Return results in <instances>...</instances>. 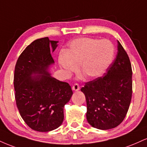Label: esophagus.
Returning a JSON list of instances; mask_svg holds the SVG:
<instances>
[{"instance_id": "1", "label": "esophagus", "mask_w": 147, "mask_h": 147, "mask_svg": "<svg viewBox=\"0 0 147 147\" xmlns=\"http://www.w3.org/2000/svg\"><path fill=\"white\" fill-rule=\"evenodd\" d=\"M79 88H80V87H79V86L78 84H75L73 86H72V89L73 90L77 91V90H79Z\"/></svg>"}]
</instances>
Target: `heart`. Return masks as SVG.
I'll list each match as a JSON object with an SVG mask.
<instances>
[{
    "label": "heart",
    "instance_id": "obj_1",
    "mask_svg": "<svg viewBox=\"0 0 147 147\" xmlns=\"http://www.w3.org/2000/svg\"><path fill=\"white\" fill-rule=\"evenodd\" d=\"M115 53L114 45L109 40L81 38L69 45L66 53L61 54L59 63L68 75L77 71L80 64L81 70L87 77L95 78L109 68Z\"/></svg>",
    "mask_w": 147,
    "mask_h": 147
}]
</instances>
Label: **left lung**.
Masks as SVG:
<instances>
[{
  "label": "left lung",
  "instance_id": "1",
  "mask_svg": "<svg viewBox=\"0 0 147 147\" xmlns=\"http://www.w3.org/2000/svg\"><path fill=\"white\" fill-rule=\"evenodd\" d=\"M116 58L102 77L81 88L87 104V121L101 130L113 129L122 122L132 97V68L129 57L117 41Z\"/></svg>",
  "mask_w": 147,
  "mask_h": 147
}]
</instances>
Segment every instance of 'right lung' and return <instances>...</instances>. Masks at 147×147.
<instances>
[{"label":"right lung","instance_id":"add662e5","mask_svg":"<svg viewBox=\"0 0 147 147\" xmlns=\"http://www.w3.org/2000/svg\"><path fill=\"white\" fill-rule=\"evenodd\" d=\"M57 43L48 37L35 40L23 50L15 65L16 106L27 125L39 132H48L61 125L64 106L73 94L68 83L57 80L48 72L55 63L50 45L54 52Z\"/></svg>","mask_w":147,"mask_h":147}]
</instances>
